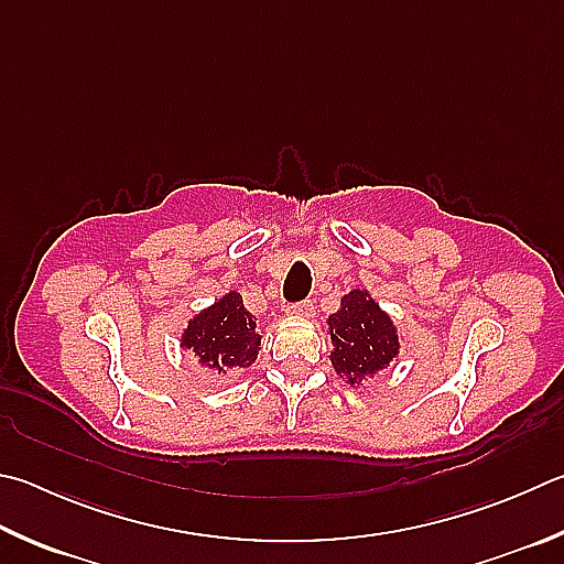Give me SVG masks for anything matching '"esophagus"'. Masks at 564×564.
<instances>
[{
    "mask_svg": "<svg viewBox=\"0 0 564 564\" xmlns=\"http://www.w3.org/2000/svg\"><path fill=\"white\" fill-rule=\"evenodd\" d=\"M289 313H291L293 317H313V303H311V301L295 303V305H291Z\"/></svg>",
    "mask_w": 564,
    "mask_h": 564,
    "instance_id": "esophagus-1",
    "label": "esophagus"
}]
</instances>
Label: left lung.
<instances>
[{"label":"left lung","mask_w":564,"mask_h":564,"mask_svg":"<svg viewBox=\"0 0 564 564\" xmlns=\"http://www.w3.org/2000/svg\"><path fill=\"white\" fill-rule=\"evenodd\" d=\"M327 333L333 343V370L350 387H362L384 372L402 350L392 315L380 308L367 289L343 295L337 313L327 315Z\"/></svg>","instance_id":"obj_1"}]
</instances>
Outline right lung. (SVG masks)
I'll list each match as a JSON object with an SVG mask.
<instances>
[{
	"label": "right lung",
	"mask_w": 564,
	"mask_h": 564,
	"mask_svg": "<svg viewBox=\"0 0 564 564\" xmlns=\"http://www.w3.org/2000/svg\"><path fill=\"white\" fill-rule=\"evenodd\" d=\"M180 347L217 375L251 367L261 350L256 317L243 308L239 291L224 293L207 308L189 317Z\"/></svg>",
	"instance_id": "right-lung-1"
}]
</instances>
